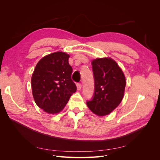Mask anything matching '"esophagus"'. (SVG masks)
<instances>
[{"mask_svg": "<svg viewBox=\"0 0 160 160\" xmlns=\"http://www.w3.org/2000/svg\"><path fill=\"white\" fill-rule=\"evenodd\" d=\"M81 88H82V85H81V83H77V89L78 90H80L81 89Z\"/></svg>", "mask_w": 160, "mask_h": 160, "instance_id": "obj_1", "label": "esophagus"}]
</instances>
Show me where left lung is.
I'll use <instances>...</instances> for the list:
<instances>
[{
    "label": "left lung",
    "instance_id": "1",
    "mask_svg": "<svg viewBox=\"0 0 160 160\" xmlns=\"http://www.w3.org/2000/svg\"><path fill=\"white\" fill-rule=\"evenodd\" d=\"M95 89L93 97L87 101L95 114H109L122 101L125 88V78L120 67L111 59H97L92 61Z\"/></svg>",
    "mask_w": 160,
    "mask_h": 160
}]
</instances>
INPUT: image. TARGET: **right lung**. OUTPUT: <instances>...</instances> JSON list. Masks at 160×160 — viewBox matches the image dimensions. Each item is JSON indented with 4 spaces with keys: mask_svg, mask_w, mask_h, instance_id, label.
Returning a JSON list of instances; mask_svg holds the SVG:
<instances>
[{
    "mask_svg": "<svg viewBox=\"0 0 160 160\" xmlns=\"http://www.w3.org/2000/svg\"><path fill=\"white\" fill-rule=\"evenodd\" d=\"M69 55L56 52L41 59L32 75L31 85L36 104L45 112L57 113L65 108L77 90L71 79Z\"/></svg>",
    "mask_w": 160,
    "mask_h": 160,
    "instance_id": "obj_1",
    "label": "right lung"
}]
</instances>
